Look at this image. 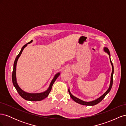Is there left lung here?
Returning <instances> with one entry per match:
<instances>
[{
    "mask_svg": "<svg viewBox=\"0 0 126 126\" xmlns=\"http://www.w3.org/2000/svg\"><path fill=\"white\" fill-rule=\"evenodd\" d=\"M104 51L107 53V54L109 55V58H110V63H111V64L112 66V72H111V79H110V85H109V88L108 89V90H107L105 93H104V94H103L101 96H100L99 98H98V99H97L94 100H93V101H89V102H87V101H83V100H81L80 99L76 97L75 96H74L73 95H72L70 91L69 90V88L68 89V92H69V94H70V97L72 98V99H73V100H74L76 102L78 103V104H79L80 105H85V106H94V105H96L97 104H98V103H99L103 99H104L105 96H106L107 94L109 93V91H110V90H111V88H112V83H113V64H112V63L111 62V59H110V51L109 50V49H108V48L107 47H104Z\"/></svg>",
    "mask_w": 126,
    "mask_h": 126,
    "instance_id": "8db88e82",
    "label": "left lung"
}]
</instances>
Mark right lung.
Masks as SVG:
<instances>
[{
	"mask_svg": "<svg viewBox=\"0 0 126 126\" xmlns=\"http://www.w3.org/2000/svg\"><path fill=\"white\" fill-rule=\"evenodd\" d=\"M32 40H31L29 43L27 44H26L23 47H22L21 50L20 52L19 53V54L17 55L16 57V59H15V60L14 62V68H13V74H12V80H13V83L14 87H15V88L17 90V92L18 94H19L20 96L22 98H24V99L28 100V101H40L46 98L47 97H48L49 94L50 93V91L52 88V86L54 84V83L56 81V80L57 78L59 77V76L60 75V72H58L55 76H54V78L52 79V81L50 83V85H49V87L48 88V89L44 91L43 93H28L24 91V90H22L19 87L18 83L17 82V80H16V65H17V61L18 60V58H19L20 56L21 55V53L23 51L24 49L27 46L28 44H29L30 43H31Z\"/></svg>",
	"mask_w": 126,
	"mask_h": 126,
	"instance_id": "right-lung-1",
	"label": "right lung"
}]
</instances>
